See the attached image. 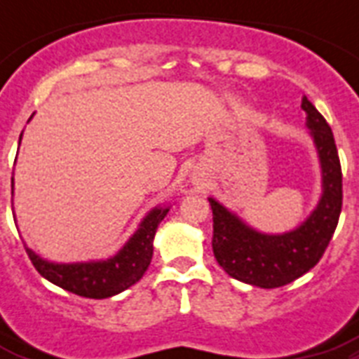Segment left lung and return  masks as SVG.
Here are the masks:
<instances>
[{
	"label": "left lung",
	"instance_id": "obj_1",
	"mask_svg": "<svg viewBox=\"0 0 359 359\" xmlns=\"http://www.w3.org/2000/svg\"><path fill=\"white\" fill-rule=\"evenodd\" d=\"M302 109L323 169V196L304 224L281 235H266L208 197L216 261L231 278L261 289L283 287L309 272L328 248L343 207V173L332 128L306 97L302 98Z\"/></svg>",
	"mask_w": 359,
	"mask_h": 359
}]
</instances>
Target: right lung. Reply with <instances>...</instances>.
Returning a JSON list of instances; mask_svg holds the SVG:
<instances>
[{
  "mask_svg": "<svg viewBox=\"0 0 359 359\" xmlns=\"http://www.w3.org/2000/svg\"><path fill=\"white\" fill-rule=\"evenodd\" d=\"M168 212L169 207L152 208L143 218L137 231L121 248L119 253L106 261L57 264L44 261L29 248H25V251L36 272L50 283L57 285L72 294L102 300L119 294L143 278L152 259V240L156 235L158 225L162 224Z\"/></svg>",
  "mask_w": 359,
  "mask_h": 359,
  "instance_id": "add662e5",
  "label": "right lung"
}]
</instances>
